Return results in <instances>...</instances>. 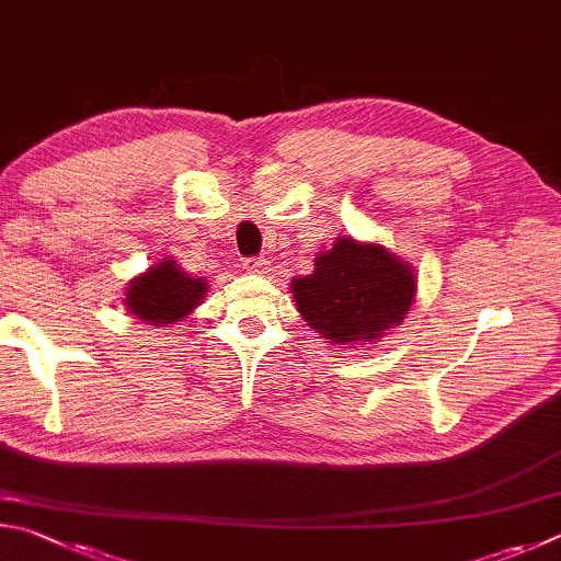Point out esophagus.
Masks as SVG:
<instances>
[{
	"label": "esophagus",
	"instance_id": "1",
	"mask_svg": "<svg viewBox=\"0 0 561 561\" xmlns=\"http://www.w3.org/2000/svg\"><path fill=\"white\" fill-rule=\"evenodd\" d=\"M245 265V271L249 273H268V268H271V261L268 259H249L243 263Z\"/></svg>",
	"mask_w": 561,
	"mask_h": 561
}]
</instances>
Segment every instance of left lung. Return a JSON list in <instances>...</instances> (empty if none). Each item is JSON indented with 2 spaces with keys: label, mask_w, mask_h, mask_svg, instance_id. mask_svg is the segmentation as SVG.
I'll use <instances>...</instances> for the list:
<instances>
[{
  "label": "left lung",
  "mask_w": 561,
  "mask_h": 561,
  "mask_svg": "<svg viewBox=\"0 0 561 561\" xmlns=\"http://www.w3.org/2000/svg\"><path fill=\"white\" fill-rule=\"evenodd\" d=\"M293 300L308 325L335 345H375L407 318L416 273L379 243L340 236L318 253L316 271L293 278Z\"/></svg>",
  "instance_id": "left-lung-1"
}]
</instances>
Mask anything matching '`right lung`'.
<instances>
[{"label":"right lung","mask_w":561,"mask_h":561,"mask_svg":"<svg viewBox=\"0 0 561 561\" xmlns=\"http://www.w3.org/2000/svg\"><path fill=\"white\" fill-rule=\"evenodd\" d=\"M206 288L209 283L204 278H192L180 268V263L162 259L130 280L125 290V306L137 320L164 328L190 316L206 296Z\"/></svg>","instance_id":"obj_1"}]
</instances>
